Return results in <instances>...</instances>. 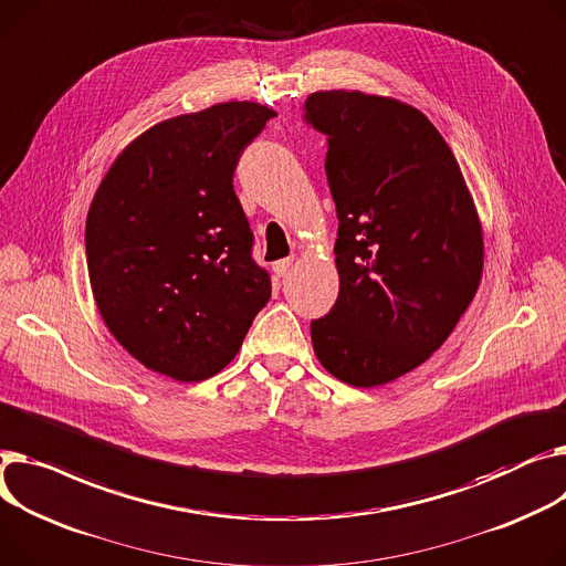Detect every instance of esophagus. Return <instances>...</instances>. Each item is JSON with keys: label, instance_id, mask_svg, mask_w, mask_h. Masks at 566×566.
I'll return each instance as SVG.
<instances>
[{"label": "esophagus", "instance_id": "34e87169", "mask_svg": "<svg viewBox=\"0 0 566 566\" xmlns=\"http://www.w3.org/2000/svg\"><path fill=\"white\" fill-rule=\"evenodd\" d=\"M291 266H293V259L286 256V259H280V261L273 263V271H275L280 277H284V275L291 271Z\"/></svg>", "mask_w": 566, "mask_h": 566}]
</instances>
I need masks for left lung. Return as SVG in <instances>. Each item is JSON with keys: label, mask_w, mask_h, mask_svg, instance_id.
I'll return each mask as SVG.
<instances>
[{"label": "left lung", "mask_w": 566, "mask_h": 566, "mask_svg": "<svg viewBox=\"0 0 566 566\" xmlns=\"http://www.w3.org/2000/svg\"><path fill=\"white\" fill-rule=\"evenodd\" d=\"M305 120L327 136L338 297L312 321L318 361L353 387L421 366L453 332L482 275V230L462 170L419 108L318 91Z\"/></svg>", "instance_id": "8db88e82"}]
</instances>
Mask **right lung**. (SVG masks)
I'll use <instances>...</instances> for the list:
<instances>
[{
	"label": "right lung",
	"instance_id": "add662e5",
	"mask_svg": "<svg viewBox=\"0 0 566 566\" xmlns=\"http://www.w3.org/2000/svg\"><path fill=\"white\" fill-rule=\"evenodd\" d=\"M271 118L269 106L224 102L164 120L123 149L88 209L97 310L132 357L172 380L228 366L271 297L232 184Z\"/></svg>",
	"mask_w": 566,
	"mask_h": 566
}]
</instances>
